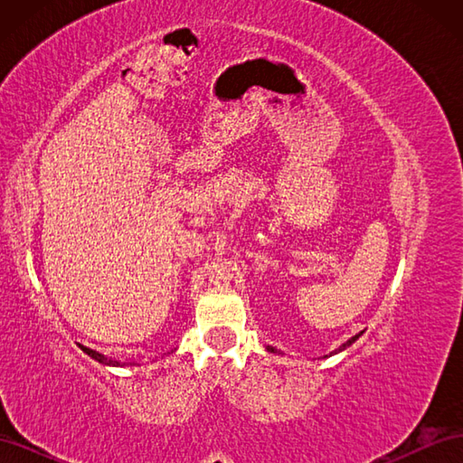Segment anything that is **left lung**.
Wrapping results in <instances>:
<instances>
[{
    "instance_id": "obj_1",
    "label": "left lung",
    "mask_w": 463,
    "mask_h": 463,
    "mask_svg": "<svg viewBox=\"0 0 463 463\" xmlns=\"http://www.w3.org/2000/svg\"><path fill=\"white\" fill-rule=\"evenodd\" d=\"M361 334H363V332L355 334V335H354V338H349V340H347L345 344H342V345H340L338 349H334V352H332L330 355H335V354H340V352H344V349H347L349 345H352V344H354V342H355V340L359 338V335H361ZM266 349H269V352H270V354H278V355H279V352H278V349H274L272 345H266ZM330 355H325V357H330Z\"/></svg>"
}]
</instances>
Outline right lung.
I'll list each match as a JSON object with an SVG mask.
<instances>
[{"mask_svg":"<svg viewBox=\"0 0 463 463\" xmlns=\"http://www.w3.org/2000/svg\"><path fill=\"white\" fill-rule=\"evenodd\" d=\"M98 363H102V365H114V367H123V365H137V363H119V361H106L104 355L100 354H90Z\"/></svg>","mask_w":463,"mask_h":463,"instance_id":"1","label":"right lung"}]
</instances>
